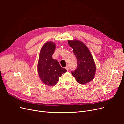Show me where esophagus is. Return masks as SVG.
<instances>
[{"instance_id":"esophagus-1","label":"esophagus","mask_w":124,"mask_h":124,"mask_svg":"<svg viewBox=\"0 0 124 124\" xmlns=\"http://www.w3.org/2000/svg\"><path fill=\"white\" fill-rule=\"evenodd\" d=\"M65 69H66L67 71H68V70H69V66H67L65 67Z\"/></svg>"}]
</instances>
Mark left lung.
Instances as JSON below:
<instances>
[{"mask_svg":"<svg viewBox=\"0 0 124 124\" xmlns=\"http://www.w3.org/2000/svg\"><path fill=\"white\" fill-rule=\"evenodd\" d=\"M72 48L77 60L76 69L71 72L76 81L81 84H86L94 77L96 67L93 58L86 46L82 42L74 40L68 41Z\"/></svg>","mask_w":124,"mask_h":124,"instance_id":"left-lung-1","label":"left lung"}]
</instances>
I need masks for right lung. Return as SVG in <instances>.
<instances>
[{"mask_svg":"<svg viewBox=\"0 0 124 124\" xmlns=\"http://www.w3.org/2000/svg\"><path fill=\"white\" fill-rule=\"evenodd\" d=\"M56 45L52 42L44 44L41 50L38 63V73L42 81L46 85L53 86L57 84L59 77L67 70L60 65L52 56L55 50Z\"/></svg>","mask_w":124,"mask_h":124,"instance_id":"right-lung-1","label":"right lung"}]
</instances>
